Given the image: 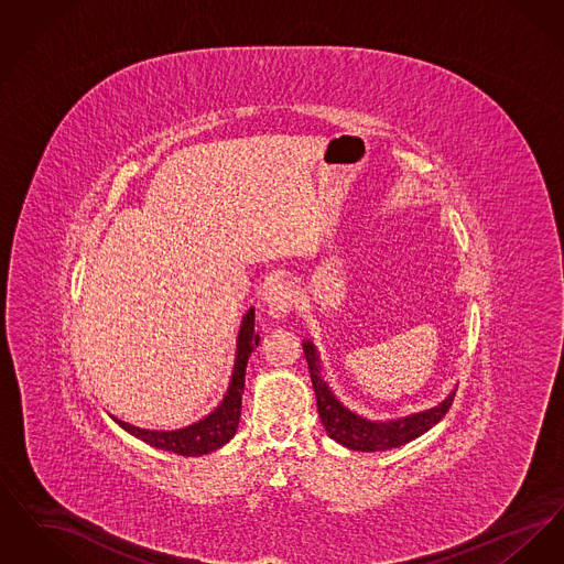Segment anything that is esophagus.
Wrapping results in <instances>:
<instances>
[{"label":"esophagus","instance_id":"34e87169","mask_svg":"<svg viewBox=\"0 0 564 564\" xmlns=\"http://www.w3.org/2000/svg\"><path fill=\"white\" fill-rule=\"evenodd\" d=\"M262 302L272 317H285L295 302L294 283L288 279H274L264 288Z\"/></svg>","mask_w":564,"mask_h":564}]
</instances>
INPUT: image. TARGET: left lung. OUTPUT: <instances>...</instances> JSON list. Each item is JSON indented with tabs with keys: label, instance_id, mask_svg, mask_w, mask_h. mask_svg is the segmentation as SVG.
Here are the masks:
<instances>
[{
	"label": "left lung",
	"instance_id": "left-lung-1",
	"mask_svg": "<svg viewBox=\"0 0 564 564\" xmlns=\"http://www.w3.org/2000/svg\"><path fill=\"white\" fill-rule=\"evenodd\" d=\"M302 349H304V357H306V364L311 370V380H313V389L317 395V410H319L323 427L334 442L347 446L350 451L376 453V451H389V448L403 446V444L416 440L419 435H423L425 431H430L435 423H440L455 400V391H451L446 400H442L437 405L427 408V410L412 412L408 416L391 419V421H370V419L359 416L357 412L349 410L332 393L329 384L322 376V359H319V350L315 349L313 340H304Z\"/></svg>",
	"mask_w": 564,
	"mask_h": 564
}]
</instances>
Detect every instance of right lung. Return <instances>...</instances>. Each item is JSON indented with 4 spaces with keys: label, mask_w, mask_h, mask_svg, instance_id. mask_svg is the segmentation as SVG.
<instances>
[{
    "label": "right lung",
    "mask_w": 564,
    "mask_h": 564,
    "mask_svg": "<svg viewBox=\"0 0 564 564\" xmlns=\"http://www.w3.org/2000/svg\"><path fill=\"white\" fill-rule=\"evenodd\" d=\"M253 323H256V308H249L242 315L241 329L237 336V355H235V368H232V376L228 382V391H226L224 400L217 403V408H214L207 416H203L200 421L192 423L188 427H182V430L156 431L141 430L131 423L116 419L113 414H109V416L122 430L134 435L137 440L145 442L154 448L175 453V455H209L217 448H221L224 444H228L232 440V435L239 430L242 391H245V370H247L251 350L256 349L260 343V336L256 334Z\"/></svg>",
    "instance_id": "obj_1"
}]
</instances>
